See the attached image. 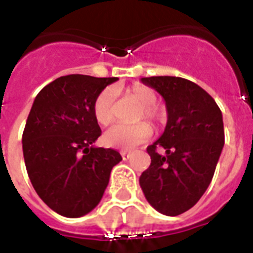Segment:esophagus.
<instances>
[{"instance_id":"1","label":"esophagus","mask_w":253,"mask_h":253,"mask_svg":"<svg viewBox=\"0 0 253 253\" xmlns=\"http://www.w3.org/2000/svg\"><path fill=\"white\" fill-rule=\"evenodd\" d=\"M121 156L123 160H127L130 157V152L128 150H121Z\"/></svg>"}]
</instances>
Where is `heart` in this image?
I'll use <instances>...</instances> for the list:
<instances>
[{
	"label": "heart",
	"mask_w": 253,
	"mask_h": 253,
	"mask_svg": "<svg viewBox=\"0 0 253 253\" xmlns=\"http://www.w3.org/2000/svg\"><path fill=\"white\" fill-rule=\"evenodd\" d=\"M125 94L135 99L142 105L143 112L141 114V118L145 116L148 121H152L154 123L164 119L163 110L156 105L157 104V93L152 88H149L146 85H134L131 88L126 89ZM115 112L114 90L105 89L103 92H100L93 101L94 121L97 122L100 126H108L115 121ZM150 132L152 130L146 123H139V125H134V126L116 125L105 132L103 141L110 148L127 150V149H131L139 143H142L146 138H149Z\"/></svg>",
	"instance_id": "heart-1"
}]
</instances>
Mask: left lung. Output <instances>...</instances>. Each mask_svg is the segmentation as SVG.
Instances as JSON below:
<instances>
[{
  "mask_svg": "<svg viewBox=\"0 0 253 253\" xmlns=\"http://www.w3.org/2000/svg\"><path fill=\"white\" fill-rule=\"evenodd\" d=\"M141 81L163 96L168 121L163 135L148 146L152 163L139 186L157 211L175 217L190 210L211 181L225 143L222 114L205 89L186 78ZM160 147L164 155L157 152Z\"/></svg>",
  "mask_w": 253,
  "mask_h": 253,
  "instance_id": "obj_1",
  "label": "left lung"
}]
</instances>
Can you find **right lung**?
I'll list each match as a JSON object with an SVG mask.
<instances>
[{"mask_svg": "<svg viewBox=\"0 0 253 253\" xmlns=\"http://www.w3.org/2000/svg\"><path fill=\"white\" fill-rule=\"evenodd\" d=\"M118 78L63 76L38 93L23 132L25 168L36 194L63 217H83L99 205L122 156L96 148L101 130L93 101Z\"/></svg>", "mask_w": 253, "mask_h": 253, "instance_id": "1", "label": "right lung"}]
</instances>
